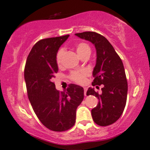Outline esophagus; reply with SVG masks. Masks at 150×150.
<instances>
[{"label": "esophagus", "instance_id": "obj_1", "mask_svg": "<svg viewBox=\"0 0 150 150\" xmlns=\"http://www.w3.org/2000/svg\"><path fill=\"white\" fill-rule=\"evenodd\" d=\"M86 94H87V87H84V94L86 96Z\"/></svg>", "mask_w": 150, "mask_h": 150}]
</instances>
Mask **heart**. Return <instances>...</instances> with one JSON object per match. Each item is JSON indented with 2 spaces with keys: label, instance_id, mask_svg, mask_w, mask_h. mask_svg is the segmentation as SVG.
I'll return each instance as SVG.
<instances>
[{
  "label": "heart",
  "instance_id": "obj_1",
  "mask_svg": "<svg viewBox=\"0 0 150 150\" xmlns=\"http://www.w3.org/2000/svg\"><path fill=\"white\" fill-rule=\"evenodd\" d=\"M76 51L77 54L80 56L87 51H90V48L85 43H80L76 46ZM63 53H64V50L61 49L58 51L57 54H56V60L58 65H61ZM87 75H88V73L86 70H76V71H73L70 73V80L76 82V83L82 84L85 82V77H87Z\"/></svg>",
  "mask_w": 150,
  "mask_h": 150
}]
</instances>
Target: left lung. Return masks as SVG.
Listing matches in <instances>:
<instances>
[{"label":"left lung","mask_w":150,"mask_h":150,"mask_svg":"<svg viewBox=\"0 0 150 150\" xmlns=\"http://www.w3.org/2000/svg\"><path fill=\"white\" fill-rule=\"evenodd\" d=\"M75 35L92 43L97 51L92 84V86H104L101 94L91 87L87 92V95H94L99 99L97 106L91 111L93 120L100 126L113 124L121 116L126 104L128 82L123 62L104 36L94 32Z\"/></svg>","instance_id":"8db88e82"}]
</instances>
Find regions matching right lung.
I'll return each instance as SVG.
<instances>
[{"label":"right lung","mask_w":150,"mask_h":150,"mask_svg":"<svg viewBox=\"0 0 150 150\" xmlns=\"http://www.w3.org/2000/svg\"><path fill=\"white\" fill-rule=\"evenodd\" d=\"M69 35L42 39L29 53L25 68L27 94L34 113L46 128L65 131L75 125L76 110L84 99V89L70 84L59 92L53 82L58 73L56 54Z\"/></svg>","instance_id":"add662e5"}]
</instances>
